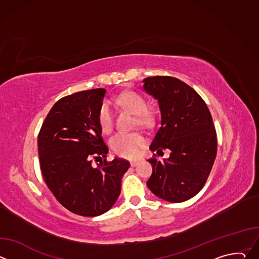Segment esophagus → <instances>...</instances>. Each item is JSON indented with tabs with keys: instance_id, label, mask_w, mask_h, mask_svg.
<instances>
[{
	"instance_id": "esophagus-1",
	"label": "esophagus",
	"mask_w": 259,
	"mask_h": 259,
	"mask_svg": "<svg viewBox=\"0 0 259 259\" xmlns=\"http://www.w3.org/2000/svg\"><path fill=\"white\" fill-rule=\"evenodd\" d=\"M138 163H139L138 161H132L130 164H131V166H132V167H136V166L138 165Z\"/></svg>"
}]
</instances>
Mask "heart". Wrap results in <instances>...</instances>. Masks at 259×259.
Returning a JSON list of instances; mask_svg holds the SVG:
<instances>
[{
	"mask_svg": "<svg viewBox=\"0 0 259 259\" xmlns=\"http://www.w3.org/2000/svg\"><path fill=\"white\" fill-rule=\"evenodd\" d=\"M114 101L122 108L135 115V125L142 128H151L155 124V114L149 109L146 98L135 92L127 91L121 93ZM98 123L101 130L108 134L114 129V110L107 101H104L98 112ZM145 139L139 132H119L109 140L110 147L120 157L134 158L141 147L144 145Z\"/></svg>",
	"mask_w": 259,
	"mask_h": 259,
	"instance_id": "heart-1",
	"label": "heart"
}]
</instances>
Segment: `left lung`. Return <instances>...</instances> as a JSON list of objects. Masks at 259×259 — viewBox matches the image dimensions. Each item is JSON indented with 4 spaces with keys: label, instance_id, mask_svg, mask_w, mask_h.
Returning <instances> with one entry per match:
<instances>
[{
    "label": "left lung",
    "instance_id": "8db88e82",
    "mask_svg": "<svg viewBox=\"0 0 259 259\" xmlns=\"http://www.w3.org/2000/svg\"><path fill=\"white\" fill-rule=\"evenodd\" d=\"M144 90L159 100L162 121L151 150L171 151L170 157L149 161L153 173L146 184L159 198L179 203L205 186L217 153V136L210 110L188 84L169 76L143 79Z\"/></svg>",
    "mask_w": 259,
    "mask_h": 259
}]
</instances>
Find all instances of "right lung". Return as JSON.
Masks as SVG:
<instances>
[{
    "label": "right lung",
    "instance_id": "1",
    "mask_svg": "<svg viewBox=\"0 0 259 259\" xmlns=\"http://www.w3.org/2000/svg\"><path fill=\"white\" fill-rule=\"evenodd\" d=\"M105 92L97 88L60 98L38 136L47 187L64 208L81 216H98L112 208L130 166L124 159L106 160L108 147L98 123ZM93 161L100 163L94 165Z\"/></svg>",
    "mask_w": 259,
    "mask_h": 259
}]
</instances>
